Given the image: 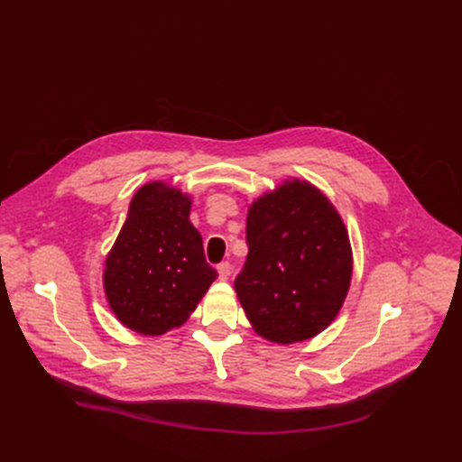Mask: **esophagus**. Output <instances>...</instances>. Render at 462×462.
Instances as JSON below:
<instances>
[{
    "mask_svg": "<svg viewBox=\"0 0 462 462\" xmlns=\"http://www.w3.org/2000/svg\"><path fill=\"white\" fill-rule=\"evenodd\" d=\"M217 269V276H219V280H227L229 278V274H231V265L227 261H222L219 263V265L216 267Z\"/></svg>",
    "mask_w": 462,
    "mask_h": 462,
    "instance_id": "esophagus-1",
    "label": "esophagus"
}]
</instances>
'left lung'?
<instances>
[{
	"label": "left lung",
	"instance_id": "1",
	"mask_svg": "<svg viewBox=\"0 0 462 462\" xmlns=\"http://www.w3.org/2000/svg\"><path fill=\"white\" fill-rule=\"evenodd\" d=\"M246 240L235 291L254 331L274 344L325 331L354 273L349 235L331 199L309 180L285 179L248 207Z\"/></svg>",
	"mask_w": 462,
	"mask_h": 462
}]
</instances>
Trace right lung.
<instances>
[{
	"instance_id": "obj_1",
	"label": "right lung",
	"mask_w": 462,
	"mask_h": 462,
	"mask_svg": "<svg viewBox=\"0 0 462 462\" xmlns=\"http://www.w3.org/2000/svg\"><path fill=\"white\" fill-rule=\"evenodd\" d=\"M189 212L191 195L163 180L146 182L131 199L103 267L106 302L131 331L162 337L179 328L217 278Z\"/></svg>"
}]
</instances>
